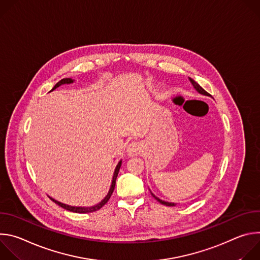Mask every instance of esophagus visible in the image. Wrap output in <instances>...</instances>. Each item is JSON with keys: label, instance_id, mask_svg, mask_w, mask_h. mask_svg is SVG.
Instances as JSON below:
<instances>
[{"label": "esophagus", "instance_id": "obj_1", "mask_svg": "<svg viewBox=\"0 0 260 260\" xmlns=\"http://www.w3.org/2000/svg\"><path fill=\"white\" fill-rule=\"evenodd\" d=\"M142 146L140 143L138 142H134V143H131L128 146H127V149H126V153L129 157H134V156H137L139 154H141L142 152Z\"/></svg>", "mask_w": 260, "mask_h": 260}]
</instances>
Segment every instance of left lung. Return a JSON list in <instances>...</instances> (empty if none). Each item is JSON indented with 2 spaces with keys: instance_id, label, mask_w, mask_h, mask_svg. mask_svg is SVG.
Masks as SVG:
<instances>
[{
  "instance_id": "left-lung-1",
  "label": "left lung",
  "mask_w": 260,
  "mask_h": 260,
  "mask_svg": "<svg viewBox=\"0 0 260 260\" xmlns=\"http://www.w3.org/2000/svg\"><path fill=\"white\" fill-rule=\"evenodd\" d=\"M190 82L192 83V85H193V87H194V89L199 92V93H201V94H203V95H207V96H210V94L197 82V81H194L193 79H191L190 78ZM150 193H151V196L157 201V202H159L160 204H162V205H165V206H169V207H174V206H176L177 204H175V203H169V202H166V201H162V200H160L159 198H157V197H155L151 191H150Z\"/></svg>"
}]
</instances>
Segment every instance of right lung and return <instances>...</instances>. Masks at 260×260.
Here are the masks:
<instances>
[{
	"label": "right lung",
	"mask_w": 260,
	"mask_h": 260,
	"mask_svg": "<svg viewBox=\"0 0 260 260\" xmlns=\"http://www.w3.org/2000/svg\"><path fill=\"white\" fill-rule=\"evenodd\" d=\"M74 82V80L73 79H71V78H64V79H61L60 81H58L54 86H53V88L50 90V91H52V90H54L55 88H57V87H59L60 85H63V84H72ZM121 164H122V160L120 159L119 161H118V164H117V166H116V168H115V170H114V173H113V177H112V182H111V186H110V189H109V191H108V193H107V196L99 203V204H95L94 206H90V207H76V206H70V205H67V204H63V203H60V202H58V201H56V200H54L53 198H50V200L53 202V203H55L56 205H58L59 207H61V208H63V209H66V210H68V211H70V212H74V213H90V212H94V211H98V210H100L108 201H109V199L111 198V196H112V193H113V191H114V188H115V184H116V179H117V176H118V173H119V170H120V167H121Z\"/></svg>",
	"instance_id": "obj_1"
}]
</instances>
